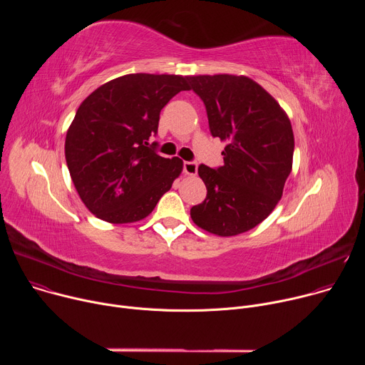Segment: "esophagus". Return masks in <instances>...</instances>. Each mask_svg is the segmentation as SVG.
<instances>
[{
	"label": "esophagus",
	"mask_w": 365,
	"mask_h": 365,
	"mask_svg": "<svg viewBox=\"0 0 365 365\" xmlns=\"http://www.w3.org/2000/svg\"><path fill=\"white\" fill-rule=\"evenodd\" d=\"M183 172L189 176H195L197 172V165L195 162H183Z\"/></svg>",
	"instance_id": "1"
}]
</instances>
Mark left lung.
Listing matches in <instances>:
<instances>
[{"mask_svg": "<svg viewBox=\"0 0 365 365\" xmlns=\"http://www.w3.org/2000/svg\"><path fill=\"white\" fill-rule=\"evenodd\" d=\"M203 101L212 137L227 141L224 165H200L206 197L190 217L220 237L245 232L264 221L283 195L292 172L294 137L277 101L247 76H187Z\"/></svg>", "mask_w": 365, "mask_h": 365, "instance_id": "1", "label": "left lung"}]
</instances>
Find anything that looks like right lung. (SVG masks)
<instances>
[{"label": "right lung", "instance_id": "1", "mask_svg": "<svg viewBox=\"0 0 365 365\" xmlns=\"http://www.w3.org/2000/svg\"><path fill=\"white\" fill-rule=\"evenodd\" d=\"M187 78L131 73L95 89L68 130L65 155L88 210L111 224L145 218L180 175L183 162L166 159L148 143L160 111Z\"/></svg>", "mask_w": 365, "mask_h": 365}]
</instances>
